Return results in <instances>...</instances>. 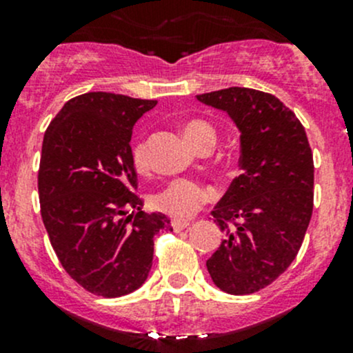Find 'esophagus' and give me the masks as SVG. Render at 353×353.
Here are the masks:
<instances>
[{"mask_svg": "<svg viewBox=\"0 0 353 353\" xmlns=\"http://www.w3.org/2000/svg\"><path fill=\"white\" fill-rule=\"evenodd\" d=\"M170 225H172L174 232H181V230H184V229H188V227H190V222H181V220H172V223H170Z\"/></svg>", "mask_w": 353, "mask_h": 353, "instance_id": "obj_1", "label": "esophagus"}]
</instances>
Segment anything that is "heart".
Returning a JSON list of instances; mask_svg holds the SVG:
<instances>
[{"label":"heart","mask_w":353,"mask_h":353,"mask_svg":"<svg viewBox=\"0 0 353 353\" xmlns=\"http://www.w3.org/2000/svg\"><path fill=\"white\" fill-rule=\"evenodd\" d=\"M183 134L190 145L199 148L203 143H215V130L205 121H190L184 124ZM133 163L138 170L147 167V147L143 141L133 145ZM213 198V191L208 188L199 186L198 183L190 179H174L167 186L157 191L150 203L155 210L172 216L176 220H186Z\"/></svg>","instance_id":"heart-1"}]
</instances>
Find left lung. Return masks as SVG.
Returning <instances> with one entry per match:
<instances>
[{"instance_id":"obj_1","label":"left lung","mask_w":353,"mask_h":353,"mask_svg":"<svg viewBox=\"0 0 353 353\" xmlns=\"http://www.w3.org/2000/svg\"><path fill=\"white\" fill-rule=\"evenodd\" d=\"M196 99L227 112L241 133L243 174L212 212L225 239L206 268L220 290L252 294L285 272L304 241L314 199L311 147L301 121L275 95L230 87Z\"/></svg>"}]
</instances>
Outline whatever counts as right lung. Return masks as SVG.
Instances as JSON below:
<instances>
[{"label":"right lung","instance_id":"1","mask_svg":"<svg viewBox=\"0 0 353 353\" xmlns=\"http://www.w3.org/2000/svg\"><path fill=\"white\" fill-rule=\"evenodd\" d=\"M155 105L88 92L63 105L42 141L37 186L49 241L68 275L101 297H121L143 285L154 237L172 230L167 215L145 213L133 193V126Z\"/></svg>","mask_w":353,"mask_h":353}]
</instances>
